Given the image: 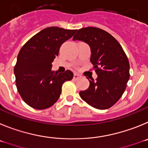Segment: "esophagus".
Returning a JSON list of instances; mask_svg holds the SVG:
<instances>
[{"instance_id":"34e87169","label":"esophagus","mask_w":148,"mask_h":148,"mask_svg":"<svg viewBox=\"0 0 148 148\" xmlns=\"http://www.w3.org/2000/svg\"><path fill=\"white\" fill-rule=\"evenodd\" d=\"M80 77H81V76L79 75V74H77V73H75V74H74V79H79V78H80Z\"/></svg>"}]
</instances>
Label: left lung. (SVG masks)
Returning <instances> with one entry per match:
<instances>
[{
	"label": "left lung",
	"instance_id": "obj_1",
	"mask_svg": "<svg viewBox=\"0 0 148 148\" xmlns=\"http://www.w3.org/2000/svg\"><path fill=\"white\" fill-rule=\"evenodd\" d=\"M82 40L90 46V62L97 78L89 80L88 89L79 96L89 106L107 109L120 99L130 78V64L119 42L111 34L97 27L82 28L73 40Z\"/></svg>",
	"mask_w": 148,
	"mask_h": 148
}]
</instances>
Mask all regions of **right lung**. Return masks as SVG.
Segmentation results:
<instances>
[{
    "label": "right lung",
    "instance_id": "add662e5",
    "mask_svg": "<svg viewBox=\"0 0 148 148\" xmlns=\"http://www.w3.org/2000/svg\"><path fill=\"white\" fill-rule=\"evenodd\" d=\"M76 32L54 26L46 28L21 48L14 72L18 92L28 106L38 110L51 107L59 99L62 84L72 79V71H53L51 62L59 54L61 45Z\"/></svg>",
    "mask_w": 148,
    "mask_h": 148
}]
</instances>
